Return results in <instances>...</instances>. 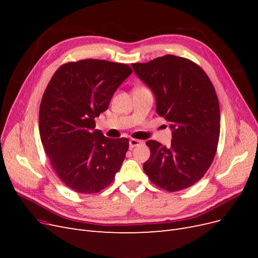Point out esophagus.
Masks as SVG:
<instances>
[{"label": "esophagus", "mask_w": 258, "mask_h": 258, "mask_svg": "<svg viewBox=\"0 0 258 258\" xmlns=\"http://www.w3.org/2000/svg\"><path fill=\"white\" fill-rule=\"evenodd\" d=\"M140 144H142V141H141V140L131 139L130 141H129V147H130V150H132V148L136 147V146H138V145H140Z\"/></svg>", "instance_id": "1"}]
</instances>
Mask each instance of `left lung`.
I'll return each instance as SVG.
<instances>
[{"instance_id": "1", "label": "left lung", "mask_w": 258, "mask_h": 258, "mask_svg": "<svg viewBox=\"0 0 258 258\" xmlns=\"http://www.w3.org/2000/svg\"><path fill=\"white\" fill-rule=\"evenodd\" d=\"M131 66L154 92L157 114L173 130L170 146L146 142L151 156L144 172L165 190L188 188L206 174L216 154L221 113L214 86L197 63L173 54Z\"/></svg>"}]
</instances>
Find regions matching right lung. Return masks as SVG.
<instances>
[{"mask_svg":"<svg viewBox=\"0 0 258 258\" xmlns=\"http://www.w3.org/2000/svg\"><path fill=\"white\" fill-rule=\"evenodd\" d=\"M132 73L124 63L84 59L62 64L40 105L38 127L46 155L59 178L76 192L95 194L115 178L129 148L127 138L93 130L119 85Z\"/></svg>","mask_w":258,"mask_h":258,"instance_id":"obj_1","label":"right lung"}]
</instances>
